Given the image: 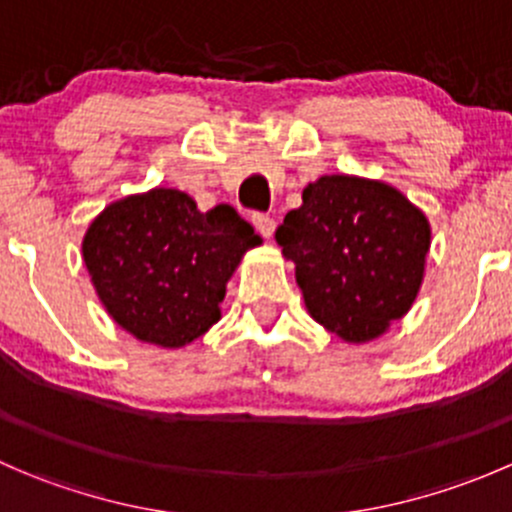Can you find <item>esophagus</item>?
I'll use <instances>...</instances> for the list:
<instances>
[{
    "instance_id": "esophagus-1",
    "label": "esophagus",
    "mask_w": 512,
    "mask_h": 512,
    "mask_svg": "<svg viewBox=\"0 0 512 512\" xmlns=\"http://www.w3.org/2000/svg\"><path fill=\"white\" fill-rule=\"evenodd\" d=\"M252 225H255V230L260 232L262 237H267V240H270V237L275 235V220H272L270 215L255 213V215H252Z\"/></svg>"
}]
</instances>
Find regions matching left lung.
I'll list each match as a JSON object with an SVG mask.
<instances>
[{
	"label": "left lung",
	"instance_id": "1",
	"mask_svg": "<svg viewBox=\"0 0 512 512\" xmlns=\"http://www.w3.org/2000/svg\"><path fill=\"white\" fill-rule=\"evenodd\" d=\"M314 322L349 344L389 332L414 304L431 225L401 190L359 175H322L277 227Z\"/></svg>",
	"mask_w": 512,
	"mask_h": 512
}]
</instances>
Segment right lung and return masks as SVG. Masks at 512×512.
Segmentation results:
<instances>
[{
  "mask_svg": "<svg viewBox=\"0 0 512 512\" xmlns=\"http://www.w3.org/2000/svg\"><path fill=\"white\" fill-rule=\"evenodd\" d=\"M262 245L230 205L200 213L188 193L153 188L96 215L84 265L113 322L138 342L180 349L220 322V302L247 250Z\"/></svg>",
  "mask_w": 512,
  "mask_h": 512,
  "instance_id": "obj_1",
  "label": "right lung"
}]
</instances>
